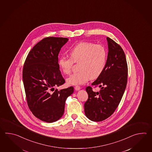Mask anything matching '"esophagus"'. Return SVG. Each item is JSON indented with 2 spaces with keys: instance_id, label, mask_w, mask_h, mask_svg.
<instances>
[{
  "instance_id": "1",
  "label": "esophagus",
  "mask_w": 152,
  "mask_h": 152,
  "mask_svg": "<svg viewBox=\"0 0 152 152\" xmlns=\"http://www.w3.org/2000/svg\"><path fill=\"white\" fill-rule=\"evenodd\" d=\"M75 90L76 91L79 90L80 89V87L79 86H75Z\"/></svg>"
}]
</instances>
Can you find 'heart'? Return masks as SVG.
<instances>
[{"mask_svg":"<svg viewBox=\"0 0 152 152\" xmlns=\"http://www.w3.org/2000/svg\"><path fill=\"white\" fill-rule=\"evenodd\" d=\"M69 53L70 58L62 56L58 59L60 69L65 75H69L75 62H79L80 70L67 79L69 85L85 84L90 78L96 79L103 71L107 60V50L103 45L92 42H80L72 47Z\"/></svg>","mask_w":152,"mask_h":152,"instance_id":"obj_1","label":"heart"}]
</instances>
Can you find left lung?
<instances>
[{
	"mask_svg": "<svg viewBox=\"0 0 152 152\" xmlns=\"http://www.w3.org/2000/svg\"><path fill=\"white\" fill-rule=\"evenodd\" d=\"M107 39L109 52L106 65L92 84L101 89L94 92L91 86L86 88L88 97L84 104L85 113L88 119L95 122L104 121L115 112L127 83L128 65L123 49L112 39Z\"/></svg>",
	"mask_w": 152,
	"mask_h": 152,
	"instance_id": "1",
	"label": "left lung"
}]
</instances>
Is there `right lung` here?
<instances>
[{
	"instance_id": "right-lung-1",
	"label": "right lung",
	"mask_w": 152,
	"mask_h": 152,
	"mask_svg": "<svg viewBox=\"0 0 152 152\" xmlns=\"http://www.w3.org/2000/svg\"><path fill=\"white\" fill-rule=\"evenodd\" d=\"M68 40L55 37L42 39L30 51L23 66V84L29 109L45 122H54L62 116L66 100L74 91L70 86L51 92L65 83L58 67V55Z\"/></svg>"
}]
</instances>
